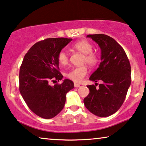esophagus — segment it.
Instances as JSON below:
<instances>
[{
	"label": "esophagus",
	"instance_id": "obj_1",
	"mask_svg": "<svg viewBox=\"0 0 146 146\" xmlns=\"http://www.w3.org/2000/svg\"><path fill=\"white\" fill-rule=\"evenodd\" d=\"M74 86H75V88H79V87H80V85H79V84H77V83H75Z\"/></svg>",
	"mask_w": 146,
	"mask_h": 146
}]
</instances>
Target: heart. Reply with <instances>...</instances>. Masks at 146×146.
<instances>
[{
    "label": "heart",
    "mask_w": 146,
    "mask_h": 146,
    "mask_svg": "<svg viewBox=\"0 0 146 146\" xmlns=\"http://www.w3.org/2000/svg\"><path fill=\"white\" fill-rule=\"evenodd\" d=\"M72 48L84 54L83 63L94 67L98 63L99 56L96 52L93 51V44L87 40H81L75 42L72 45ZM57 60L60 65L65 66L69 63V55L64 50H60L57 56ZM88 68L86 66L75 67L66 73V77L73 82H81L88 73Z\"/></svg>",
    "instance_id": "b5f03b06"
}]
</instances>
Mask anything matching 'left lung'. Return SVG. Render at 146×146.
Instances as JSON below:
<instances>
[{
	"instance_id": "1",
	"label": "left lung",
	"mask_w": 146,
	"mask_h": 146,
	"mask_svg": "<svg viewBox=\"0 0 146 146\" xmlns=\"http://www.w3.org/2000/svg\"><path fill=\"white\" fill-rule=\"evenodd\" d=\"M101 49V62L90 80L95 85L87 86L90 90L84 100L87 109L100 117L115 113L122 106L131 82L129 60L121 46L104 34H90ZM98 80L102 83L97 88Z\"/></svg>"
}]
</instances>
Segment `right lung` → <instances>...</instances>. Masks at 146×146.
<instances>
[{
  "label": "right lung",
  "instance_id": "1",
  "mask_svg": "<svg viewBox=\"0 0 146 146\" xmlns=\"http://www.w3.org/2000/svg\"><path fill=\"white\" fill-rule=\"evenodd\" d=\"M71 40L55 38L37 42L25 54L20 67V93L29 109L43 119H52L59 113L65 104L66 94L74 88L70 79L50 85L62 79L57 56Z\"/></svg>",
  "mask_w": 146,
  "mask_h": 146
}]
</instances>
